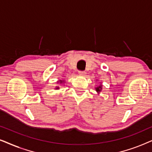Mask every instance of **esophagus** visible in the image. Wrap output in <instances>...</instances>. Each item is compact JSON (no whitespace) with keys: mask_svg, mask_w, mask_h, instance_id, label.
I'll return each instance as SVG.
<instances>
[{"mask_svg":"<svg viewBox=\"0 0 152 152\" xmlns=\"http://www.w3.org/2000/svg\"><path fill=\"white\" fill-rule=\"evenodd\" d=\"M79 75L82 76H84L86 75V72L85 71H79Z\"/></svg>","mask_w":152,"mask_h":152,"instance_id":"1","label":"esophagus"}]
</instances>
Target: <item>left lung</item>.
<instances>
[{
	"mask_svg": "<svg viewBox=\"0 0 152 152\" xmlns=\"http://www.w3.org/2000/svg\"><path fill=\"white\" fill-rule=\"evenodd\" d=\"M102 85H100V86H99L98 87H96V88H95V90H96L97 92L99 93L102 91Z\"/></svg>",
	"mask_w": 152,
	"mask_h": 152,
	"instance_id": "left-lung-1",
	"label": "left lung"
}]
</instances>
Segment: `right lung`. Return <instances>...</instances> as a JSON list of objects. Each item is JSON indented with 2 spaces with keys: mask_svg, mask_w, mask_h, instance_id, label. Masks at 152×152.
<instances>
[{
  "mask_svg": "<svg viewBox=\"0 0 152 152\" xmlns=\"http://www.w3.org/2000/svg\"><path fill=\"white\" fill-rule=\"evenodd\" d=\"M59 82H60V84H62V83H64V81H62V80H59ZM59 87H57V88H56V89H59Z\"/></svg>",
  "mask_w": 152,
  "mask_h": 152,
  "instance_id": "obj_1",
  "label": "right lung"
}]
</instances>
